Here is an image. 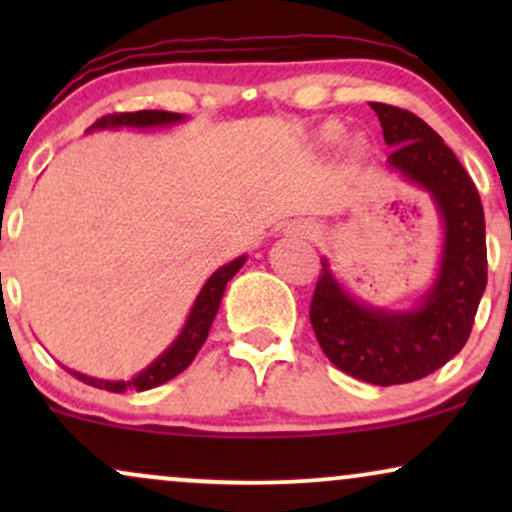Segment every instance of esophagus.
Returning a JSON list of instances; mask_svg holds the SVG:
<instances>
[{
    "mask_svg": "<svg viewBox=\"0 0 512 512\" xmlns=\"http://www.w3.org/2000/svg\"><path fill=\"white\" fill-rule=\"evenodd\" d=\"M298 231H301V236H305V238L317 236V228L313 226V223H301V226H298Z\"/></svg>",
    "mask_w": 512,
    "mask_h": 512,
    "instance_id": "esophagus-1",
    "label": "esophagus"
}]
</instances>
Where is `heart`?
<instances>
[{
	"label": "heart",
	"instance_id": "1",
	"mask_svg": "<svg viewBox=\"0 0 512 512\" xmlns=\"http://www.w3.org/2000/svg\"><path fill=\"white\" fill-rule=\"evenodd\" d=\"M322 137L330 139V142H334V139L342 137V127H339L337 122H327V125L322 127Z\"/></svg>",
	"mask_w": 512,
	"mask_h": 512
}]
</instances>
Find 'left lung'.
<instances>
[{
    "mask_svg": "<svg viewBox=\"0 0 512 512\" xmlns=\"http://www.w3.org/2000/svg\"><path fill=\"white\" fill-rule=\"evenodd\" d=\"M370 108L392 149L387 166L426 190L443 219L438 276L414 308H375L351 296L322 260L310 322L334 366L387 387L426 378L467 344L486 289V226L477 187L443 139L409 110Z\"/></svg>",
    "mask_w": 512,
    "mask_h": 512,
    "instance_id": "1",
    "label": "left lung"
}]
</instances>
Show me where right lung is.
Returning <instances> with one entry per match:
<instances>
[{"label": "right lung", "instance_id": "add662e5", "mask_svg": "<svg viewBox=\"0 0 512 512\" xmlns=\"http://www.w3.org/2000/svg\"><path fill=\"white\" fill-rule=\"evenodd\" d=\"M185 120V115L180 113H168V110H139V113H115L105 115L96 125H91L86 132H93V129H117V127H168L175 125V122ZM248 255H240L233 262L223 264V267L216 269L214 274L209 276L207 284L202 286L199 296L195 298V305H192L190 315H187L185 327H182L175 342L163 351L161 356L154 358L144 370H139L134 378L129 380H101L91 378V375L79 373V370H69L76 380L81 383L98 387V390L108 392H125V390H151V387H158L168 380H173L175 375H180L182 370L195 361L197 351L202 349V344L207 342L211 322H214L216 313H219V305L223 298V291H226V284L238 274V269L243 267Z\"/></svg>", "mask_w": 512, "mask_h": 512}]
</instances>
